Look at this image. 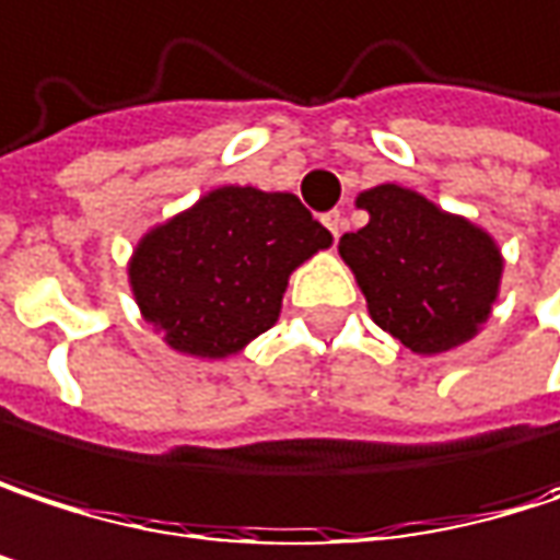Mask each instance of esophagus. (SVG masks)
Segmentation results:
<instances>
[{
	"instance_id": "34e87169",
	"label": "esophagus",
	"mask_w": 560,
	"mask_h": 560,
	"mask_svg": "<svg viewBox=\"0 0 560 560\" xmlns=\"http://www.w3.org/2000/svg\"><path fill=\"white\" fill-rule=\"evenodd\" d=\"M324 228L330 230L332 240H339V233L346 230V221H342V214H339V211H327V214H324Z\"/></svg>"
}]
</instances>
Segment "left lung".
Instances as JSON below:
<instances>
[{
	"label": "left lung",
	"mask_w": 560,
	"mask_h": 560,
	"mask_svg": "<svg viewBox=\"0 0 560 560\" xmlns=\"http://www.w3.org/2000/svg\"><path fill=\"white\" fill-rule=\"evenodd\" d=\"M355 205L369 211V224L342 233L339 256L372 320L420 355L468 342L500 291L503 256L493 236L390 182L362 191Z\"/></svg>",
	"instance_id": "obj_1"
}]
</instances>
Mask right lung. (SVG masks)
<instances>
[{
    "label": "right lung",
    "instance_id": "obj_1",
    "mask_svg": "<svg viewBox=\"0 0 560 560\" xmlns=\"http://www.w3.org/2000/svg\"><path fill=\"white\" fill-rule=\"evenodd\" d=\"M330 243L298 195L221 185L143 233L130 291L176 352L228 359L279 320L288 276Z\"/></svg>",
    "mask_w": 560,
    "mask_h": 560
}]
</instances>
